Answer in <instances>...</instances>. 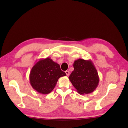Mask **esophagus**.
I'll use <instances>...</instances> for the list:
<instances>
[{
  "label": "esophagus",
  "instance_id": "1",
  "mask_svg": "<svg viewBox=\"0 0 128 128\" xmlns=\"http://www.w3.org/2000/svg\"><path fill=\"white\" fill-rule=\"evenodd\" d=\"M65 72H66V75H67V76H69V74H70V72H69V71H68V70H66Z\"/></svg>",
  "mask_w": 128,
  "mask_h": 128
}]
</instances>
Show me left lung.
I'll return each instance as SVG.
<instances>
[{
	"mask_svg": "<svg viewBox=\"0 0 128 128\" xmlns=\"http://www.w3.org/2000/svg\"><path fill=\"white\" fill-rule=\"evenodd\" d=\"M74 70L69 79L80 94H88L97 88L99 77L97 70L91 60H76L73 64Z\"/></svg>",
	"mask_w": 128,
	"mask_h": 128,
	"instance_id": "obj_1",
	"label": "left lung"
}]
</instances>
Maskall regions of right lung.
Instances as JSON below:
<instances>
[{
  "label": "right lung",
  "mask_w": 128,
  "mask_h": 128,
  "mask_svg": "<svg viewBox=\"0 0 128 128\" xmlns=\"http://www.w3.org/2000/svg\"><path fill=\"white\" fill-rule=\"evenodd\" d=\"M66 75L61 70L60 65L51 58L40 59L30 71V83L37 92L47 94L52 91L59 78Z\"/></svg>",
  "instance_id": "obj_1"
}]
</instances>
